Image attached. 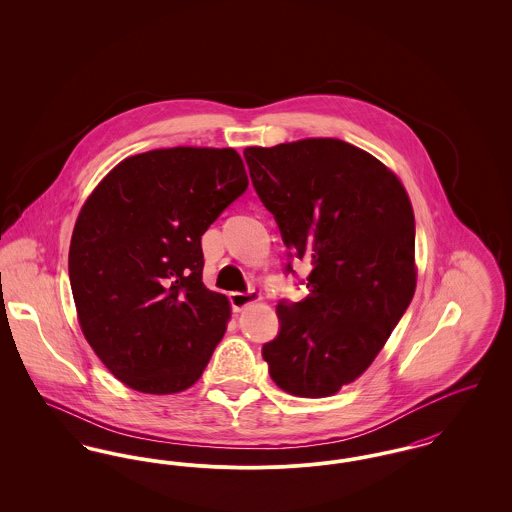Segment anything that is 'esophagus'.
Returning a JSON list of instances; mask_svg holds the SVG:
<instances>
[{
  "label": "esophagus",
  "mask_w": 512,
  "mask_h": 512,
  "mask_svg": "<svg viewBox=\"0 0 512 512\" xmlns=\"http://www.w3.org/2000/svg\"><path fill=\"white\" fill-rule=\"evenodd\" d=\"M228 299H230L232 309H234L236 313H240V311L245 309L249 303H253V301L261 299V295L255 292H232L228 295Z\"/></svg>",
  "instance_id": "1"
}]
</instances>
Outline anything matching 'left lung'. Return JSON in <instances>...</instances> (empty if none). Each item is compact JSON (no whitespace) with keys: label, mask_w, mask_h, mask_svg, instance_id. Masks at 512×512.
Here are the masks:
<instances>
[{"label":"left lung","mask_w":512,"mask_h":512,"mask_svg":"<svg viewBox=\"0 0 512 512\" xmlns=\"http://www.w3.org/2000/svg\"><path fill=\"white\" fill-rule=\"evenodd\" d=\"M253 188L293 259L311 263L303 301L280 299L278 336L263 345L270 378L326 397L359 378L411 305L414 215L397 176L332 138L245 147Z\"/></svg>","instance_id":"obj_1"}]
</instances>
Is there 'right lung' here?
<instances>
[{"mask_svg":"<svg viewBox=\"0 0 512 512\" xmlns=\"http://www.w3.org/2000/svg\"><path fill=\"white\" fill-rule=\"evenodd\" d=\"M247 184L230 147L153 149L119 163L82 207L69 249L76 313L128 388L167 395L203 374L230 307L201 282V236Z\"/></svg>","mask_w":512,"mask_h":512,"instance_id":"obj_1","label":"right lung"}]
</instances>
